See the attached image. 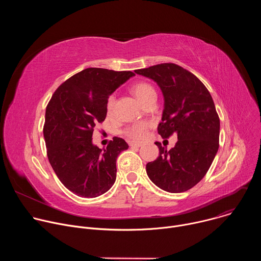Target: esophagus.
Here are the masks:
<instances>
[{"label":"esophagus","instance_id":"34e87169","mask_svg":"<svg viewBox=\"0 0 261 261\" xmlns=\"http://www.w3.org/2000/svg\"><path fill=\"white\" fill-rule=\"evenodd\" d=\"M129 145H130L131 147H140V146H141L140 143L135 142V141H130V142H129Z\"/></svg>","mask_w":261,"mask_h":261}]
</instances>
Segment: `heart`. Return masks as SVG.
I'll return each mask as SVG.
<instances>
[{"label":"heart","instance_id":"obj_1","mask_svg":"<svg viewBox=\"0 0 261 261\" xmlns=\"http://www.w3.org/2000/svg\"><path fill=\"white\" fill-rule=\"evenodd\" d=\"M131 90H132V93L135 95V97L142 104H144L151 97L156 96V91L154 87L145 82H141L133 85ZM115 104H116V97L115 95H110L106 102V110L108 115L113 114ZM148 127H150V124L146 122H137L126 127L124 130V134L132 140H142L145 137L146 130Z\"/></svg>","mask_w":261,"mask_h":261}]
</instances>
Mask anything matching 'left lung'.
<instances>
[{
  "mask_svg": "<svg viewBox=\"0 0 261 261\" xmlns=\"http://www.w3.org/2000/svg\"><path fill=\"white\" fill-rule=\"evenodd\" d=\"M135 73L153 80L162 91L164 109L158 133L163 138L177 134L169 151L155 142L159 157L146 164L147 176L164 191H187L205 175L219 148L220 120L213 98L193 73L172 63Z\"/></svg>",
  "mask_w": 261,
  "mask_h": 261,
  "instance_id": "1",
  "label": "left lung"
}]
</instances>
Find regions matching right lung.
Masks as SVG:
<instances>
[{"instance_id": "right-lung-1", "label": "right lung", "mask_w": 261, "mask_h": 261, "mask_svg": "<svg viewBox=\"0 0 261 261\" xmlns=\"http://www.w3.org/2000/svg\"><path fill=\"white\" fill-rule=\"evenodd\" d=\"M135 74L87 68L63 83L46 106L43 135L49 163L65 187L81 197H97L117 178V158L129 145L114 137L106 148L92 142L94 129L106 118V102Z\"/></svg>"}]
</instances>
